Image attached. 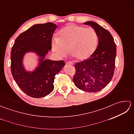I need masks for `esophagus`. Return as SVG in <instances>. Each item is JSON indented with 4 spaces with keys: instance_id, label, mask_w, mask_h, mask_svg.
Instances as JSON below:
<instances>
[{
    "instance_id": "obj_1",
    "label": "esophagus",
    "mask_w": 134,
    "mask_h": 134,
    "mask_svg": "<svg viewBox=\"0 0 134 134\" xmlns=\"http://www.w3.org/2000/svg\"><path fill=\"white\" fill-rule=\"evenodd\" d=\"M66 64H69V65H73L74 63L71 62V61H67L66 62Z\"/></svg>"
}]
</instances>
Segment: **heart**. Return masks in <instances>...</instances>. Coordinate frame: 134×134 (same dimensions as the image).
I'll return each mask as SVG.
<instances>
[{
	"label": "heart",
	"mask_w": 134,
	"mask_h": 134,
	"mask_svg": "<svg viewBox=\"0 0 134 134\" xmlns=\"http://www.w3.org/2000/svg\"><path fill=\"white\" fill-rule=\"evenodd\" d=\"M98 37L93 28L71 25L59 31L58 38L52 40V49L60 56H65L68 49L77 60L86 59L96 51Z\"/></svg>",
	"instance_id": "1"
}]
</instances>
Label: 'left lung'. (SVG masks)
<instances>
[{"label": "left lung", "mask_w": 134, "mask_h": 134, "mask_svg": "<svg viewBox=\"0 0 134 134\" xmlns=\"http://www.w3.org/2000/svg\"><path fill=\"white\" fill-rule=\"evenodd\" d=\"M84 24L90 25L96 30L98 45L89 59L76 63L73 81L79 89L97 92L107 86L114 74L116 47L109 31L92 21Z\"/></svg>", "instance_id": "8db88e82"}]
</instances>
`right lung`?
<instances>
[{"mask_svg": "<svg viewBox=\"0 0 134 134\" xmlns=\"http://www.w3.org/2000/svg\"><path fill=\"white\" fill-rule=\"evenodd\" d=\"M57 27L51 22L33 25L20 34L11 49V74L20 89L32 97L41 98L52 92L55 75L65 65L63 60H44L52 49L51 41ZM27 52H35L41 58L39 67L32 73L26 72L22 65Z\"/></svg>", "mask_w": 134, "mask_h": 134, "instance_id": "1", "label": "right lung"}]
</instances>
